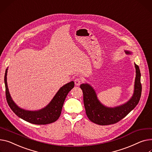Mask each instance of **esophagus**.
Listing matches in <instances>:
<instances>
[{
    "instance_id": "obj_1",
    "label": "esophagus",
    "mask_w": 152,
    "mask_h": 152,
    "mask_svg": "<svg viewBox=\"0 0 152 152\" xmlns=\"http://www.w3.org/2000/svg\"><path fill=\"white\" fill-rule=\"evenodd\" d=\"M75 84L76 86H80L81 84V79L80 78H76L75 80Z\"/></svg>"
}]
</instances>
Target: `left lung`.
Wrapping results in <instances>:
<instances>
[{"label": "left lung", "mask_w": 152, "mask_h": 152, "mask_svg": "<svg viewBox=\"0 0 152 152\" xmlns=\"http://www.w3.org/2000/svg\"><path fill=\"white\" fill-rule=\"evenodd\" d=\"M130 54L129 51H125ZM136 79L134 94L129 101L118 107L109 108L104 106L98 99L94 88L87 84L80 86L84 97V104L86 114L89 120L99 125H108L118 122L126 117L138 104L142 92L140 83V72L139 66L135 64Z\"/></svg>", "instance_id": "left-lung-1"}]
</instances>
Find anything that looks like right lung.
Listing matches in <instances>:
<instances>
[{
  "label": "right lung",
  "mask_w": 152,
  "mask_h": 152,
  "mask_svg": "<svg viewBox=\"0 0 152 152\" xmlns=\"http://www.w3.org/2000/svg\"><path fill=\"white\" fill-rule=\"evenodd\" d=\"M7 69L5 71L4 77L5 95L8 104L13 112L19 117L33 124L47 125L56 122L61 114L65 99L68 92L74 87L75 83L72 81L60 88L51 102L45 108L37 111L26 110L19 107L10 95L7 83Z\"/></svg>",
  "instance_id": "add662e5"
}]
</instances>
